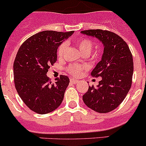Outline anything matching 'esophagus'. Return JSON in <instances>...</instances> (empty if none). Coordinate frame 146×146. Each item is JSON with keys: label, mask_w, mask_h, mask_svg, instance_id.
Returning <instances> with one entry per match:
<instances>
[{"label": "esophagus", "mask_w": 146, "mask_h": 146, "mask_svg": "<svg viewBox=\"0 0 146 146\" xmlns=\"http://www.w3.org/2000/svg\"><path fill=\"white\" fill-rule=\"evenodd\" d=\"M70 81L71 83H76V82H78V80H76V79H74V78H70Z\"/></svg>", "instance_id": "esophagus-1"}]
</instances>
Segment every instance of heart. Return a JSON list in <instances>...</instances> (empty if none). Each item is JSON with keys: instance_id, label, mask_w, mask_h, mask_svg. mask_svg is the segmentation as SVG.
<instances>
[{"instance_id": "obj_1", "label": "heart", "mask_w": 146, "mask_h": 146, "mask_svg": "<svg viewBox=\"0 0 146 146\" xmlns=\"http://www.w3.org/2000/svg\"><path fill=\"white\" fill-rule=\"evenodd\" d=\"M75 43L78 47L80 51L82 53V54H88L89 55L90 54L91 51L93 48V42L88 38L85 37H80L78 39L75 40ZM68 42H64L61 44V45L58 46V51H57V54L59 58L64 56L65 51H66V48H67ZM85 66H77V65H72L68 68V71L69 73H70L73 76H78L81 73L82 70L83 69L86 68Z\"/></svg>"}]
</instances>
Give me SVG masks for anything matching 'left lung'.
I'll use <instances>...</instances> for the list:
<instances>
[{
    "instance_id": "1",
    "label": "left lung",
    "mask_w": 146,
    "mask_h": 146,
    "mask_svg": "<svg viewBox=\"0 0 146 146\" xmlns=\"http://www.w3.org/2000/svg\"><path fill=\"white\" fill-rule=\"evenodd\" d=\"M96 37L104 45L101 61L92 70L91 76L102 77L97 88L90 86L82 96L84 103L99 113L115 110L123 101L132 84L133 62L129 46L117 34L102 29L81 31Z\"/></svg>"
}]
</instances>
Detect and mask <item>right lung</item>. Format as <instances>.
I'll list each match as a JSON object with an SVG mask.
<instances>
[{
    "label": "right lung",
    "mask_w": 146,
    "mask_h": 146,
    "mask_svg": "<svg viewBox=\"0 0 146 146\" xmlns=\"http://www.w3.org/2000/svg\"><path fill=\"white\" fill-rule=\"evenodd\" d=\"M73 31L46 30L28 38L19 48L13 64L16 90L35 112L45 114L61 105L68 85V76L61 75L51 82L46 73L57 60V48Z\"/></svg>",
    "instance_id": "right-lung-1"
}]
</instances>
